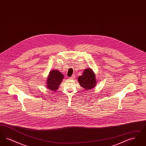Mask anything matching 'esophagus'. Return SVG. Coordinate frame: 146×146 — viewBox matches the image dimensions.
Returning <instances> with one entry per match:
<instances>
[{
    "mask_svg": "<svg viewBox=\"0 0 146 146\" xmlns=\"http://www.w3.org/2000/svg\"><path fill=\"white\" fill-rule=\"evenodd\" d=\"M74 78H75V76H74V75H73L71 77H70V79H74Z\"/></svg>",
    "mask_w": 146,
    "mask_h": 146,
    "instance_id": "obj_1",
    "label": "esophagus"
}]
</instances>
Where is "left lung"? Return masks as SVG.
Masks as SVG:
<instances>
[{
    "mask_svg": "<svg viewBox=\"0 0 146 146\" xmlns=\"http://www.w3.org/2000/svg\"><path fill=\"white\" fill-rule=\"evenodd\" d=\"M78 82L84 90L86 91L91 90L97 83L95 74L90 68H86L84 70L83 74L78 77Z\"/></svg>",
    "mask_w": 146,
    "mask_h": 146,
    "instance_id": "1",
    "label": "left lung"
}]
</instances>
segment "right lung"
Here are the masks:
<instances>
[{"mask_svg":"<svg viewBox=\"0 0 146 146\" xmlns=\"http://www.w3.org/2000/svg\"><path fill=\"white\" fill-rule=\"evenodd\" d=\"M63 75L58 70H53L50 72L46 80V86L50 90L56 91L62 82Z\"/></svg>","mask_w":146,"mask_h":146,"instance_id":"right-lung-1","label":"right lung"}]
</instances>
